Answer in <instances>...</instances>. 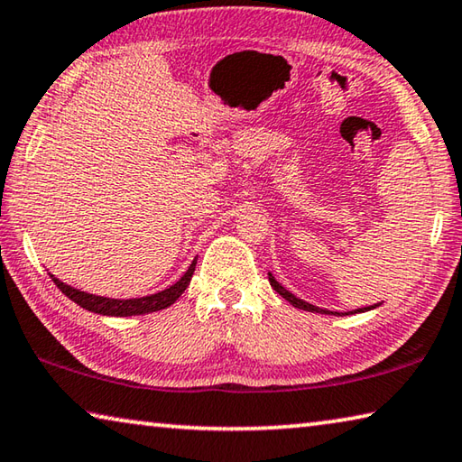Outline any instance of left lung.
Returning a JSON list of instances; mask_svg holds the SVG:
<instances>
[{"mask_svg":"<svg viewBox=\"0 0 462 462\" xmlns=\"http://www.w3.org/2000/svg\"><path fill=\"white\" fill-rule=\"evenodd\" d=\"M269 283H271V287L275 289V291L281 295V297H285V300L291 303V306H295V308H300V310H306V311H316V314H336V311H328V310H322V308H316V306H311V303H308V301H303V300H300V297H295L293 293H289L287 289L279 283V281L271 275L269 273ZM374 306H371V308H365V310H373ZM365 310H355V311H365Z\"/></svg>","mask_w":462,"mask_h":462,"instance_id":"obj_1","label":"left lung"}]
</instances>
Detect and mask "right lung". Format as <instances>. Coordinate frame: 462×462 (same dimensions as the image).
<instances>
[{"label":"right lung","mask_w":462,"mask_h":462,"mask_svg":"<svg viewBox=\"0 0 462 462\" xmlns=\"http://www.w3.org/2000/svg\"><path fill=\"white\" fill-rule=\"evenodd\" d=\"M195 264H198V259L189 264V269H187L185 275L179 279L177 283H173L167 289H162V291H159V293H152L146 297H134V300H112V297L85 293L71 285H65L54 275H51V277L54 281V285H57L60 291L69 297V300L75 301L77 306H81L83 310L93 311V314H101V316H120V318L124 316L126 318V316L151 314V311H159V310L173 306V303L179 300V295H181L187 289V285H189L193 271H195Z\"/></svg>","instance_id":"obj_1"}]
</instances>
